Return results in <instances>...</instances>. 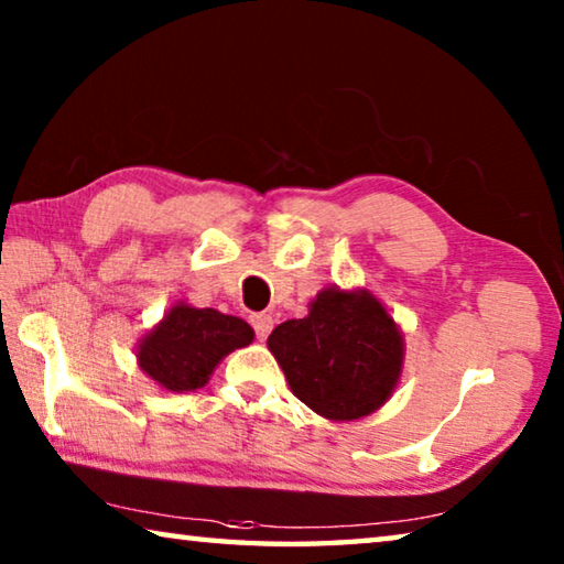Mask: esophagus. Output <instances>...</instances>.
Instances as JSON below:
<instances>
[{"instance_id": "esophagus-1", "label": "esophagus", "mask_w": 564, "mask_h": 564, "mask_svg": "<svg viewBox=\"0 0 564 564\" xmlns=\"http://www.w3.org/2000/svg\"><path fill=\"white\" fill-rule=\"evenodd\" d=\"M248 321H251V326L256 330V338H259V340L269 338V333L273 330V318L269 316V313H253V316Z\"/></svg>"}]
</instances>
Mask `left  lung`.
I'll list each match as a JSON object with an SVG mask.
<instances>
[{"label":"left lung","instance_id":"8db88e82","mask_svg":"<svg viewBox=\"0 0 564 564\" xmlns=\"http://www.w3.org/2000/svg\"><path fill=\"white\" fill-rule=\"evenodd\" d=\"M269 350L293 395L328 420L373 413L403 366L400 330L368 291H321L308 316L271 333Z\"/></svg>","mask_w":564,"mask_h":564}]
</instances>
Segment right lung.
Segmentation results:
<instances>
[{"instance_id": "add662e5", "label": "right lung", "mask_w": 564, "mask_h": 564, "mask_svg": "<svg viewBox=\"0 0 564 564\" xmlns=\"http://www.w3.org/2000/svg\"><path fill=\"white\" fill-rule=\"evenodd\" d=\"M253 340L243 318L178 303L141 340L139 366L161 388L186 393L204 388L218 360Z\"/></svg>"}]
</instances>
